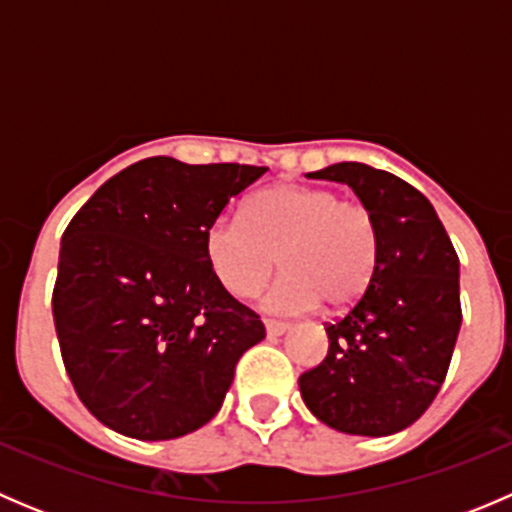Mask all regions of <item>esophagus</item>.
I'll list each match as a JSON object with an SVG mask.
<instances>
[{"instance_id":"obj_1","label":"esophagus","mask_w":512,"mask_h":512,"mask_svg":"<svg viewBox=\"0 0 512 512\" xmlns=\"http://www.w3.org/2000/svg\"><path fill=\"white\" fill-rule=\"evenodd\" d=\"M265 329L270 337H280V334L289 332V324L287 322H277V319H265Z\"/></svg>"}]
</instances>
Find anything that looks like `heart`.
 Instances as JSON below:
<instances>
[{"mask_svg": "<svg viewBox=\"0 0 512 512\" xmlns=\"http://www.w3.org/2000/svg\"><path fill=\"white\" fill-rule=\"evenodd\" d=\"M210 272L232 297H252L277 267L285 275L265 294L272 312H309L324 302L347 309L364 297L381 257L376 215L334 190L277 183L252 195L237 215L205 227Z\"/></svg>", "mask_w": 512, "mask_h": 512, "instance_id": "b5f03b06", "label": "heart"}]
</instances>
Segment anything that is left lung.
I'll return each instance as SVG.
<instances>
[{"mask_svg":"<svg viewBox=\"0 0 512 512\" xmlns=\"http://www.w3.org/2000/svg\"><path fill=\"white\" fill-rule=\"evenodd\" d=\"M354 190L376 215L381 257L364 297L327 324L329 352L299 394L329 428L391 436L421 418L446 379L461 329V265L436 210L414 185L364 163L307 173Z\"/></svg>","mask_w":512,"mask_h":512,"instance_id":"obj_1","label":"left lung"}]
</instances>
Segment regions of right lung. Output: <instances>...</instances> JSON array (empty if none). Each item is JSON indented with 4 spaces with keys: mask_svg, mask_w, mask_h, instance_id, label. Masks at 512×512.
I'll list each match as a JSON object with an SVG mask.
<instances>
[{
    "mask_svg": "<svg viewBox=\"0 0 512 512\" xmlns=\"http://www.w3.org/2000/svg\"><path fill=\"white\" fill-rule=\"evenodd\" d=\"M267 168L138 160L74 215L54 324L66 374L103 426L138 441L198 431L265 324L210 272L203 232Z\"/></svg>",
    "mask_w": 512,
    "mask_h": 512,
    "instance_id": "1",
    "label": "right lung"
}]
</instances>
